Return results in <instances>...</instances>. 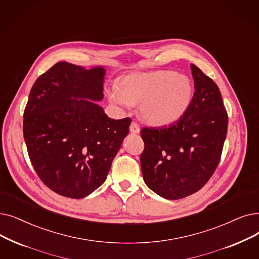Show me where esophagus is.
Masks as SVG:
<instances>
[{
  "mask_svg": "<svg viewBox=\"0 0 259 259\" xmlns=\"http://www.w3.org/2000/svg\"><path fill=\"white\" fill-rule=\"evenodd\" d=\"M140 131H141V129H140L139 123L136 122V121H132L131 125H130V132L137 134V133H140Z\"/></svg>",
  "mask_w": 259,
  "mask_h": 259,
  "instance_id": "34e87169",
  "label": "esophagus"
}]
</instances>
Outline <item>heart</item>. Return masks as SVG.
Returning <instances> with one entry per match:
<instances>
[{"mask_svg":"<svg viewBox=\"0 0 259 259\" xmlns=\"http://www.w3.org/2000/svg\"><path fill=\"white\" fill-rule=\"evenodd\" d=\"M112 104L129 109L141 103L143 118L154 126L170 125L188 109L193 85L185 75L160 70L134 73L123 78L121 88L108 90Z\"/></svg>","mask_w":259,"mask_h":259,"instance_id":"obj_1","label":"heart"}]
</instances>
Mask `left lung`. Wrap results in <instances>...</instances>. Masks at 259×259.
<instances>
[{"label":"left lung","instance_id":"left-lung-1","mask_svg":"<svg viewBox=\"0 0 259 259\" xmlns=\"http://www.w3.org/2000/svg\"><path fill=\"white\" fill-rule=\"evenodd\" d=\"M192 102L170 126L144 127L141 166L145 183L155 194L182 199L203 187L220 162L228 113L218 85L195 64Z\"/></svg>","mask_w":259,"mask_h":259}]
</instances>
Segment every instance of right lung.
I'll return each mask as SVG.
<instances>
[{"label": "right lung", "instance_id": "obj_1", "mask_svg": "<svg viewBox=\"0 0 259 259\" xmlns=\"http://www.w3.org/2000/svg\"><path fill=\"white\" fill-rule=\"evenodd\" d=\"M106 70L58 62L33 83L23 136L41 181L63 197L80 199L102 185L129 132L131 118L112 119L97 105Z\"/></svg>", "mask_w": 259, "mask_h": 259}]
</instances>
